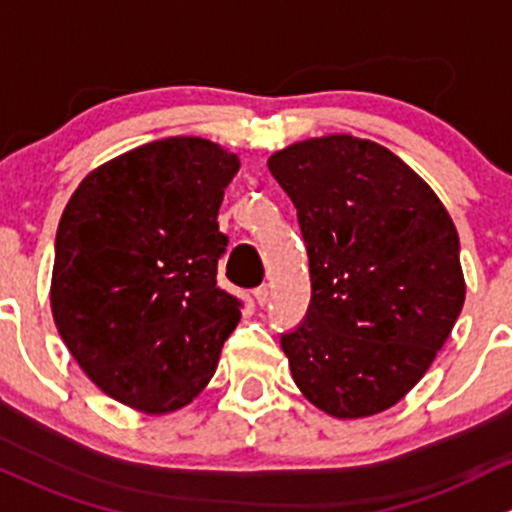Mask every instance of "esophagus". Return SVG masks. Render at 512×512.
Listing matches in <instances>:
<instances>
[{
	"instance_id": "esophagus-1",
	"label": "esophagus",
	"mask_w": 512,
	"mask_h": 512,
	"mask_svg": "<svg viewBox=\"0 0 512 512\" xmlns=\"http://www.w3.org/2000/svg\"><path fill=\"white\" fill-rule=\"evenodd\" d=\"M254 300H256V305H266L268 300H271V291H268V286H258L256 291H254Z\"/></svg>"
}]
</instances>
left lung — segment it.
<instances>
[{
  "instance_id": "1",
  "label": "left lung",
  "mask_w": 512,
  "mask_h": 512,
  "mask_svg": "<svg viewBox=\"0 0 512 512\" xmlns=\"http://www.w3.org/2000/svg\"><path fill=\"white\" fill-rule=\"evenodd\" d=\"M268 170L298 209L310 263L308 315L281 335L295 384L335 419L394 407L466 300L449 212L407 162L352 135L293 142Z\"/></svg>"
}]
</instances>
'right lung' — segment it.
<instances>
[{
	"label": "right lung",
	"mask_w": 512,
	"mask_h": 512,
	"mask_svg": "<svg viewBox=\"0 0 512 512\" xmlns=\"http://www.w3.org/2000/svg\"><path fill=\"white\" fill-rule=\"evenodd\" d=\"M239 157L165 138L83 177L56 231L51 313L73 360L125 407L170 414L209 384L241 300L217 286Z\"/></svg>",
	"instance_id": "right-lung-1"
}]
</instances>
